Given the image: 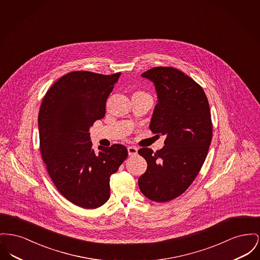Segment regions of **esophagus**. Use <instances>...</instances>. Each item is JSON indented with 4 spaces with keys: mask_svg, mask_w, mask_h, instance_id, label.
Instances as JSON below:
<instances>
[{
    "mask_svg": "<svg viewBox=\"0 0 260 260\" xmlns=\"http://www.w3.org/2000/svg\"><path fill=\"white\" fill-rule=\"evenodd\" d=\"M127 152L129 156H135L138 154V148L136 146H128L127 147Z\"/></svg>",
    "mask_w": 260,
    "mask_h": 260,
    "instance_id": "obj_1",
    "label": "esophagus"
}]
</instances>
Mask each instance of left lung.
Segmentation results:
<instances>
[{
    "label": "left lung",
    "instance_id": "8db88e82",
    "mask_svg": "<svg viewBox=\"0 0 260 260\" xmlns=\"http://www.w3.org/2000/svg\"><path fill=\"white\" fill-rule=\"evenodd\" d=\"M141 77L152 81L158 97L149 127L166 139L155 153L138 150L147 162L138 185L147 199L167 202L188 188L205 161L212 139L210 108L202 87L177 69L157 67Z\"/></svg>",
    "mask_w": 260,
    "mask_h": 260
}]
</instances>
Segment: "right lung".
<instances>
[{
    "mask_svg": "<svg viewBox=\"0 0 260 260\" xmlns=\"http://www.w3.org/2000/svg\"><path fill=\"white\" fill-rule=\"evenodd\" d=\"M121 73L72 72L47 91L38 115L41 156L53 183L69 201L94 209L110 198V177L127 157L122 144L92 149L89 127L104 118Z\"/></svg>",
    "mask_w": 260,
    "mask_h": 260,
    "instance_id": "1",
    "label": "right lung"
}]
</instances>
